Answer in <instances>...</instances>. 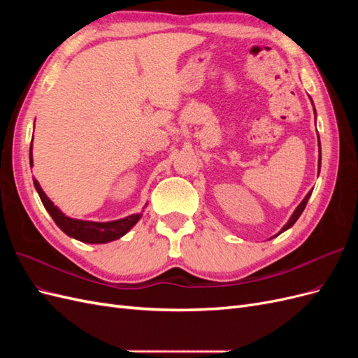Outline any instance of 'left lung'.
Listing matches in <instances>:
<instances>
[{"mask_svg": "<svg viewBox=\"0 0 358 358\" xmlns=\"http://www.w3.org/2000/svg\"><path fill=\"white\" fill-rule=\"evenodd\" d=\"M312 101V100H310ZM313 104V103H312ZM313 112H315V107H313ZM315 116H317V113H315ZM318 146H320V164H318V173H320V169H321V143H320V136H318ZM310 194H312V191L310 192H308L306 194V197L305 199H303L301 200V203L297 206V208H296V210L294 212H292V215H291V218L288 220V222L282 227V229H280V231L276 234V236H279L280 233H284V231H287L288 229H291V227L292 225H294L296 224V221L299 220V216L301 215V212L303 210H305V208H306V203H308V200H309V197H310ZM275 236V237H276Z\"/></svg>", "mask_w": 358, "mask_h": 358, "instance_id": "left-lung-1", "label": "left lung"}]
</instances>
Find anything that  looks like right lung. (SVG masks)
<instances>
[{
    "label": "right lung",
    "instance_id": "right-lung-1",
    "mask_svg": "<svg viewBox=\"0 0 358 358\" xmlns=\"http://www.w3.org/2000/svg\"><path fill=\"white\" fill-rule=\"evenodd\" d=\"M29 164L32 167V143L29 146ZM34 187L38 192L43 206H45V209L49 212L52 220L55 221V224L59 227V229L67 236L73 237V239L80 241L83 243H107V242L116 241L119 237H122L124 234H127L129 230H131L133 227L138 222V220L142 218V213H134V215L127 216V218L109 221V222L74 220V218H70V216L64 215L57 206L50 201V199L46 196L45 191L41 189L37 179H34Z\"/></svg>",
    "mask_w": 358,
    "mask_h": 358
}]
</instances>
